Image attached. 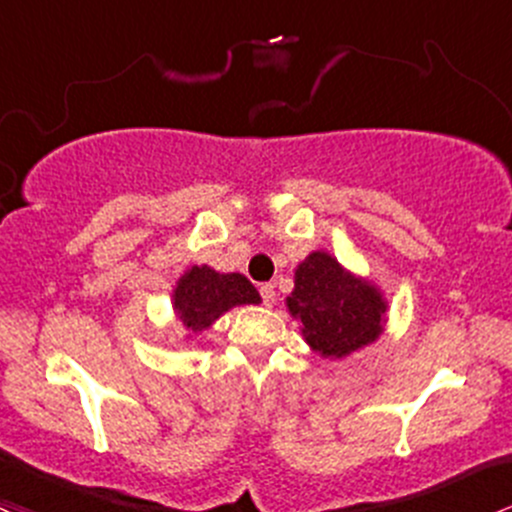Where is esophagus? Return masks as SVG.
<instances>
[{"label":"esophagus","instance_id":"obj_1","mask_svg":"<svg viewBox=\"0 0 512 512\" xmlns=\"http://www.w3.org/2000/svg\"><path fill=\"white\" fill-rule=\"evenodd\" d=\"M260 297L265 301L267 306L274 304V299H277V294H274V284H262L260 287Z\"/></svg>","mask_w":512,"mask_h":512}]
</instances>
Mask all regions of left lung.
Listing matches in <instances>:
<instances>
[{
    "label": "left lung",
    "instance_id": "left-lung-1",
    "mask_svg": "<svg viewBox=\"0 0 512 512\" xmlns=\"http://www.w3.org/2000/svg\"><path fill=\"white\" fill-rule=\"evenodd\" d=\"M287 309L301 324L311 351L331 360L378 341L387 321L383 292L324 250L299 262Z\"/></svg>",
    "mask_w": 512,
    "mask_h": 512
}]
</instances>
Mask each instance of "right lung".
Instances as JSON below:
<instances>
[{"instance_id":"right-lung-1","label":"right lung","mask_w":512,"mask_h":512,"mask_svg":"<svg viewBox=\"0 0 512 512\" xmlns=\"http://www.w3.org/2000/svg\"><path fill=\"white\" fill-rule=\"evenodd\" d=\"M260 292L240 272H215L208 265H193L176 282L171 304L176 319L191 333L211 328L225 311L245 304H260Z\"/></svg>"}]
</instances>
